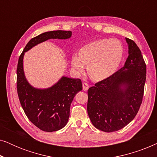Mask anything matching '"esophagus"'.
<instances>
[{
    "label": "esophagus",
    "mask_w": 157,
    "mask_h": 157,
    "mask_svg": "<svg viewBox=\"0 0 157 157\" xmlns=\"http://www.w3.org/2000/svg\"><path fill=\"white\" fill-rule=\"evenodd\" d=\"M89 86L87 83H83V91H86L87 90L89 89Z\"/></svg>",
    "instance_id": "obj_1"
}]
</instances>
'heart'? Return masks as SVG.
Here are the masks:
<instances>
[{"mask_svg":"<svg viewBox=\"0 0 157 157\" xmlns=\"http://www.w3.org/2000/svg\"><path fill=\"white\" fill-rule=\"evenodd\" d=\"M124 55L121 43L116 38H101L86 44L78 56L72 57L74 69L81 74L87 66V72L92 80H104L114 74Z\"/></svg>","mask_w":157,"mask_h":157,"instance_id":"1","label":"heart"}]
</instances>
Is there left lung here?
Returning a JSON list of instances; mask_svg holds the SVG:
<instances>
[{"mask_svg": "<svg viewBox=\"0 0 157 157\" xmlns=\"http://www.w3.org/2000/svg\"><path fill=\"white\" fill-rule=\"evenodd\" d=\"M128 56L121 69L88 90L87 111L93 125L105 132L129 124L142 102L147 67L134 41L126 38Z\"/></svg>", "mask_w": 157, "mask_h": 157, "instance_id": "8db88e82", "label": "left lung"}]
</instances>
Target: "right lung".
I'll use <instances>...</instances> for the list:
<instances>
[{
  "mask_svg": "<svg viewBox=\"0 0 157 157\" xmlns=\"http://www.w3.org/2000/svg\"><path fill=\"white\" fill-rule=\"evenodd\" d=\"M72 32L53 31L33 38L25 46L17 67V91L21 106L29 119L40 130L52 132L61 129L68 123L71 104L82 90L81 79L63 76L46 89H38L29 83L23 70V57L30 49L49 39H68Z\"/></svg>",
  "mask_w": 157,
  "mask_h": 157,
  "instance_id": "obj_1",
  "label": "right lung"
}]
</instances>
